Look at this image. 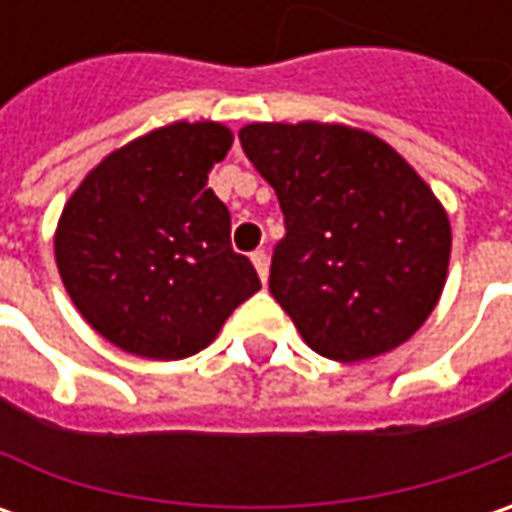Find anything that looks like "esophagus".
<instances>
[{
  "mask_svg": "<svg viewBox=\"0 0 512 512\" xmlns=\"http://www.w3.org/2000/svg\"><path fill=\"white\" fill-rule=\"evenodd\" d=\"M250 262L256 267V273H259V279L267 282V270H270V256H267L265 250H253L250 253Z\"/></svg>",
  "mask_w": 512,
  "mask_h": 512,
  "instance_id": "34e87169",
  "label": "esophagus"
}]
</instances>
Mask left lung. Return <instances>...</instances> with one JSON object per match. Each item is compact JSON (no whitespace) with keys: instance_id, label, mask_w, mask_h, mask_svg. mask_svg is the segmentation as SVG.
<instances>
[{"instance_id":"left-lung-1","label":"left lung","mask_w":512,"mask_h":512,"mask_svg":"<svg viewBox=\"0 0 512 512\" xmlns=\"http://www.w3.org/2000/svg\"><path fill=\"white\" fill-rule=\"evenodd\" d=\"M239 142L276 190L285 236L270 293L319 356L362 362L407 342L442 296L450 222L382 139L342 125H247Z\"/></svg>"}]
</instances>
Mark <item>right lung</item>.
<instances>
[{
	"mask_svg": "<svg viewBox=\"0 0 512 512\" xmlns=\"http://www.w3.org/2000/svg\"><path fill=\"white\" fill-rule=\"evenodd\" d=\"M230 145L225 125L176 122L110 153L70 196L56 265L110 344L162 362L193 356L262 287L230 247V210L207 187Z\"/></svg>",
	"mask_w": 512,
	"mask_h": 512,
	"instance_id": "right-lung-1",
	"label": "right lung"
}]
</instances>
